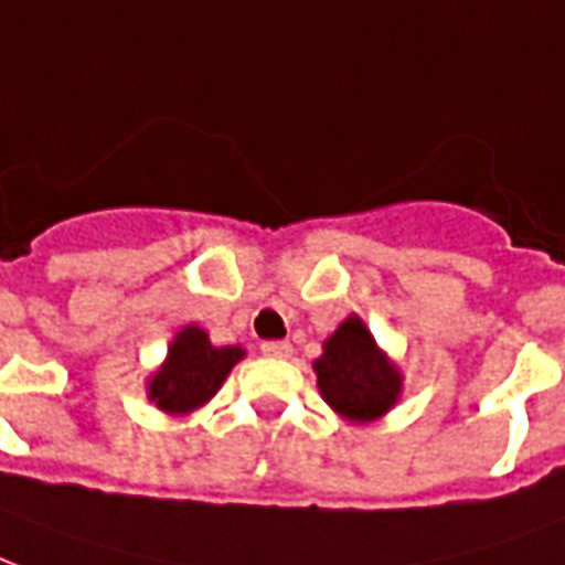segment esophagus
Listing matches in <instances>:
<instances>
[{
	"instance_id": "1",
	"label": "esophagus",
	"mask_w": 565,
	"mask_h": 565,
	"mask_svg": "<svg viewBox=\"0 0 565 565\" xmlns=\"http://www.w3.org/2000/svg\"><path fill=\"white\" fill-rule=\"evenodd\" d=\"M260 352L269 359H290L292 347L287 340H266V343H260Z\"/></svg>"
}]
</instances>
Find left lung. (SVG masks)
<instances>
[{
	"mask_svg": "<svg viewBox=\"0 0 565 565\" xmlns=\"http://www.w3.org/2000/svg\"><path fill=\"white\" fill-rule=\"evenodd\" d=\"M322 399L340 417L367 424L394 408L403 391V376L367 331L361 317H347L322 343L313 361Z\"/></svg>",
	"mask_w": 565,
	"mask_h": 565,
	"instance_id": "left-lung-1",
	"label": "left lung"
}]
</instances>
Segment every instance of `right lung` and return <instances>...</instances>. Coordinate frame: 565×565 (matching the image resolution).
I'll return each mask as SVG.
<instances>
[{
  "instance_id": "add662e5",
  "label": "right lung",
  "mask_w": 565,
  "mask_h": 565,
  "mask_svg": "<svg viewBox=\"0 0 565 565\" xmlns=\"http://www.w3.org/2000/svg\"><path fill=\"white\" fill-rule=\"evenodd\" d=\"M243 347H213L204 329L186 326L168 347L166 364L148 379V399L168 415H189L215 397Z\"/></svg>"
}]
</instances>
